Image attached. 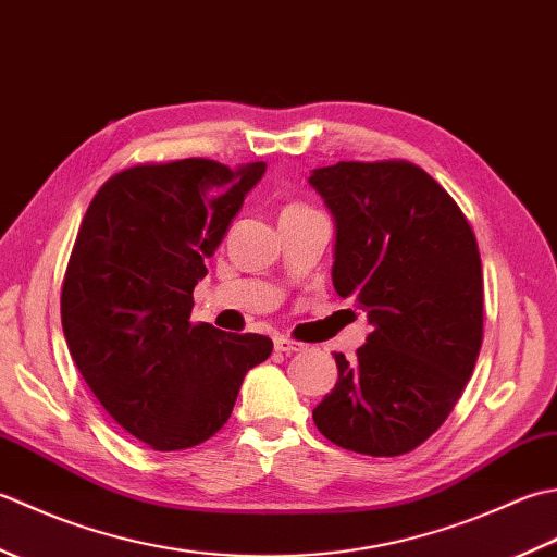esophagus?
<instances>
[{
  "label": "esophagus",
  "instance_id": "esophagus-1",
  "mask_svg": "<svg viewBox=\"0 0 557 557\" xmlns=\"http://www.w3.org/2000/svg\"><path fill=\"white\" fill-rule=\"evenodd\" d=\"M304 349H306V345H301V342H297V339L275 337V351H280V354H299Z\"/></svg>",
  "mask_w": 557,
  "mask_h": 557
}]
</instances>
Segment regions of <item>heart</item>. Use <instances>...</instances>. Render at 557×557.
Listing matches in <instances>:
<instances>
[{
  "mask_svg": "<svg viewBox=\"0 0 557 557\" xmlns=\"http://www.w3.org/2000/svg\"><path fill=\"white\" fill-rule=\"evenodd\" d=\"M289 208H301V206H289Z\"/></svg>",
  "mask_w": 557,
  "mask_h": 557,
  "instance_id": "obj_1",
  "label": "heart"
}]
</instances>
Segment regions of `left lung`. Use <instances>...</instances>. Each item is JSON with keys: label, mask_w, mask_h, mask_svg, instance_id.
Returning a JSON list of instances; mask_svg holds the SVG:
<instances>
[{"label": "left lung", "mask_w": 557, "mask_h": 557, "mask_svg": "<svg viewBox=\"0 0 557 557\" xmlns=\"http://www.w3.org/2000/svg\"><path fill=\"white\" fill-rule=\"evenodd\" d=\"M337 224L333 285L371 335L313 409L330 443L399 457L441 429L483 342V272L455 198L407 160L337 162L311 174Z\"/></svg>", "instance_id": "8db88e82"}]
</instances>
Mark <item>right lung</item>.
Wrapping results in <instances>:
<instances>
[{"label":"right lung","mask_w":557,"mask_h":557,"mask_svg":"<svg viewBox=\"0 0 557 557\" xmlns=\"http://www.w3.org/2000/svg\"><path fill=\"white\" fill-rule=\"evenodd\" d=\"M265 162L186 158L112 174L81 220L62 282V327L104 411L158 453L206 443L232 417L265 335L191 323L206 277Z\"/></svg>","instance_id":"obj_1"}]
</instances>
